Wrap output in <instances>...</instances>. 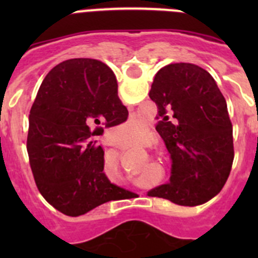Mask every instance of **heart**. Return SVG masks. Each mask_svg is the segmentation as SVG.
<instances>
[{
  "label": "heart",
  "mask_w": 258,
  "mask_h": 258,
  "mask_svg": "<svg viewBox=\"0 0 258 258\" xmlns=\"http://www.w3.org/2000/svg\"><path fill=\"white\" fill-rule=\"evenodd\" d=\"M120 131L122 132L124 137H126L127 140L136 141L142 136L143 131H145V124L137 118H131L120 126Z\"/></svg>",
  "instance_id": "1"
}]
</instances>
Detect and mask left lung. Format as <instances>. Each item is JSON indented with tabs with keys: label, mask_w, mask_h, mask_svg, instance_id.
Here are the masks:
<instances>
[{
	"label": "left lung",
	"mask_w": 258,
	"mask_h": 258,
	"mask_svg": "<svg viewBox=\"0 0 258 258\" xmlns=\"http://www.w3.org/2000/svg\"><path fill=\"white\" fill-rule=\"evenodd\" d=\"M150 98L157 106L156 131L172 157L170 182L149 192L179 206H200L229 178L234 160L226 99L209 72L172 63L156 74Z\"/></svg>",
	"instance_id": "8db88e82"
}]
</instances>
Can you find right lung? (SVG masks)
<instances>
[{
	"label": "right lung",
	"mask_w": 258,
	"mask_h": 258,
	"mask_svg": "<svg viewBox=\"0 0 258 258\" xmlns=\"http://www.w3.org/2000/svg\"><path fill=\"white\" fill-rule=\"evenodd\" d=\"M126 118L116 76L103 61L68 59L50 71L29 112L27 138L35 182L50 206L77 217L132 194L108 181L97 140L103 126Z\"/></svg>",
	"instance_id": "right-lung-1"
}]
</instances>
